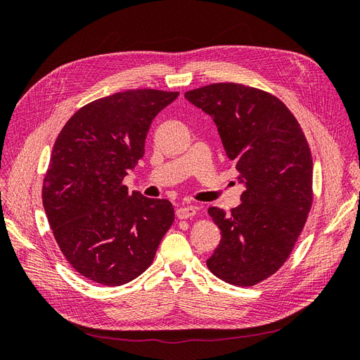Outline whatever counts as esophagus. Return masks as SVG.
<instances>
[{"mask_svg":"<svg viewBox=\"0 0 360 360\" xmlns=\"http://www.w3.org/2000/svg\"><path fill=\"white\" fill-rule=\"evenodd\" d=\"M179 219H189V217H193L195 214H197V209L192 205H188V207H180V209H177L176 212Z\"/></svg>","mask_w":360,"mask_h":360,"instance_id":"34e87169","label":"esophagus"}]
</instances>
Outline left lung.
<instances>
[{
    "label": "left lung",
    "mask_w": 360,
    "mask_h": 360,
    "mask_svg": "<svg viewBox=\"0 0 360 360\" xmlns=\"http://www.w3.org/2000/svg\"><path fill=\"white\" fill-rule=\"evenodd\" d=\"M184 97L213 117L246 188L230 213L209 209L221 243L207 267L231 285H257L284 266L307 224L314 200L307 136L284 102L255 86L217 82Z\"/></svg>",
    "instance_id": "8db88e82"
}]
</instances>
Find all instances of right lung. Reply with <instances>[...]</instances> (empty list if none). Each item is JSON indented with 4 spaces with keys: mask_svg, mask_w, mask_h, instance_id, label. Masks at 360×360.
I'll list each match as a JSON object with an SVG mask.
<instances>
[{
    "mask_svg": "<svg viewBox=\"0 0 360 360\" xmlns=\"http://www.w3.org/2000/svg\"><path fill=\"white\" fill-rule=\"evenodd\" d=\"M177 96L143 89L101 97L79 108L53 144L43 207L69 264L97 284L138 278L174 222L168 200L129 193L123 180L144 156L153 118Z\"/></svg>",
    "mask_w": 360,
    "mask_h": 360,
    "instance_id": "add662e5",
    "label": "right lung"
}]
</instances>
